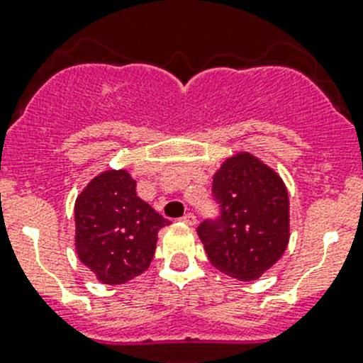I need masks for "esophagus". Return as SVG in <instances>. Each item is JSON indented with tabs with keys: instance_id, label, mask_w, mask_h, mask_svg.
<instances>
[{
	"instance_id": "obj_1",
	"label": "esophagus",
	"mask_w": 363,
	"mask_h": 363,
	"mask_svg": "<svg viewBox=\"0 0 363 363\" xmlns=\"http://www.w3.org/2000/svg\"><path fill=\"white\" fill-rule=\"evenodd\" d=\"M181 221L184 223V225H188V226H193V225H196V216L195 214H191V212H188V214H184L181 218Z\"/></svg>"
}]
</instances>
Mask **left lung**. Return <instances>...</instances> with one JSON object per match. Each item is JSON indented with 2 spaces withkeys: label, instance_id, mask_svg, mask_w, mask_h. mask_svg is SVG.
<instances>
[{
  "label": "left lung",
  "instance_id": "obj_1",
  "mask_svg": "<svg viewBox=\"0 0 363 363\" xmlns=\"http://www.w3.org/2000/svg\"><path fill=\"white\" fill-rule=\"evenodd\" d=\"M212 195L221 216L196 228L208 262L233 279H258L290 240V199L283 179L256 156L239 152L214 174Z\"/></svg>",
  "mask_w": 363,
  "mask_h": 363
}]
</instances>
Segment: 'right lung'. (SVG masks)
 I'll list each match as a JSON object with an SVG mask.
<instances>
[{
  "label": "right lung",
  "mask_w": 363,
  "mask_h": 363,
  "mask_svg": "<svg viewBox=\"0 0 363 363\" xmlns=\"http://www.w3.org/2000/svg\"><path fill=\"white\" fill-rule=\"evenodd\" d=\"M126 170H105L75 200V250L104 284H123L149 269L168 219L137 196Z\"/></svg>",
  "instance_id": "1"
}]
</instances>
